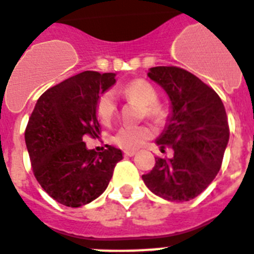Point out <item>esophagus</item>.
I'll use <instances>...</instances> for the list:
<instances>
[{
  "label": "esophagus",
  "instance_id": "34e87169",
  "mask_svg": "<svg viewBox=\"0 0 254 254\" xmlns=\"http://www.w3.org/2000/svg\"><path fill=\"white\" fill-rule=\"evenodd\" d=\"M135 153H137V151H125V152H124V155H125V156H134V155H135Z\"/></svg>",
  "mask_w": 254,
  "mask_h": 254
}]
</instances>
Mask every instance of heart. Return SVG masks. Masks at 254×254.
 I'll return each mask as SVG.
<instances>
[{
  "label": "heart",
  "instance_id": "obj_1",
  "mask_svg": "<svg viewBox=\"0 0 254 254\" xmlns=\"http://www.w3.org/2000/svg\"><path fill=\"white\" fill-rule=\"evenodd\" d=\"M123 94L127 99L143 106L142 116L148 117L150 120L156 121V123L163 119V108L156 103L157 91L148 81L137 78V80L127 82L123 87ZM95 112L103 124H110L114 120L117 112V104L112 91H103L99 94L97 102H95ZM151 137H152V130L150 127L146 125H138V127H120L114 135L112 140L116 146L123 150L131 151L143 146Z\"/></svg>",
  "mask_w": 254,
  "mask_h": 254
}]
</instances>
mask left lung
Returning a JSON list of instances; mask_svg holds the SVG:
<instances>
[{
	"label": "left lung",
	"mask_w": 254,
	"mask_h": 254,
	"mask_svg": "<svg viewBox=\"0 0 254 254\" xmlns=\"http://www.w3.org/2000/svg\"><path fill=\"white\" fill-rule=\"evenodd\" d=\"M148 77L157 82L172 103L165 130L156 143L174 151L156 157L144 185L169 201H189L203 192L221 169L230 129L225 106L212 87L180 67H152Z\"/></svg>",
	"instance_id": "obj_1"
}]
</instances>
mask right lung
Segmentation results:
<instances>
[{
	"label": "right lung",
	"instance_id": "1",
	"mask_svg": "<svg viewBox=\"0 0 254 254\" xmlns=\"http://www.w3.org/2000/svg\"><path fill=\"white\" fill-rule=\"evenodd\" d=\"M115 73L85 71L38 98L25 127L32 169L42 189L58 203L78 208L107 189L123 152L112 146L87 150L85 135L98 137L95 102L116 82Z\"/></svg>",
	"mask_w": 254,
	"mask_h": 254
}]
</instances>
